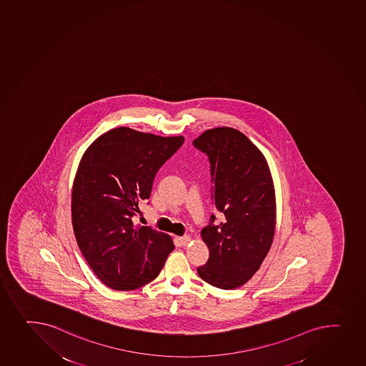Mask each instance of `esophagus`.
Wrapping results in <instances>:
<instances>
[{
    "label": "esophagus",
    "mask_w": 366,
    "mask_h": 366,
    "mask_svg": "<svg viewBox=\"0 0 366 366\" xmlns=\"http://www.w3.org/2000/svg\"><path fill=\"white\" fill-rule=\"evenodd\" d=\"M190 239H192V237H190V236H188V235H185V236H182V237H179V239H178V241H179V243H181V246H187V244H188L189 242H190Z\"/></svg>",
    "instance_id": "esophagus-1"
}]
</instances>
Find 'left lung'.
I'll use <instances>...</instances> for the list:
<instances>
[{
    "label": "left lung",
    "mask_w": 366,
    "mask_h": 366,
    "mask_svg": "<svg viewBox=\"0 0 366 366\" xmlns=\"http://www.w3.org/2000/svg\"><path fill=\"white\" fill-rule=\"evenodd\" d=\"M192 144L211 164L213 213L201 231L209 249L200 278L220 289L244 285L262 265L272 243L276 200L262 152L232 127L204 131Z\"/></svg>",
    "instance_id": "obj_1"
}]
</instances>
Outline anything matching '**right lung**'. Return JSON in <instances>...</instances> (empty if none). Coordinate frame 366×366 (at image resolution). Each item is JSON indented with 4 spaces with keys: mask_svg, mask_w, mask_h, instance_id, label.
I'll use <instances>...</instances> for the list:
<instances>
[{
    "mask_svg": "<svg viewBox=\"0 0 366 366\" xmlns=\"http://www.w3.org/2000/svg\"><path fill=\"white\" fill-rule=\"evenodd\" d=\"M184 143L117 127L95 139L78 166L72 223L81 254L114 290H135L158 277L172 239L152 227H135L159 169Z\"/></svg>",
    "mask_w": 366,
    "mask_h": 366,
    "instance_id": "right-lung-1",
    "label": "right lung"
}]
</instances>
